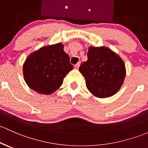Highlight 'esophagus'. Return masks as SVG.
Returning <instances> with one entry per match:
<instances>
[{
	"label": "esophagus",
	"mask_w": 148,
	"mask_h": 148,
	"mask_svg": "<svg viewBox=\"0 0 148 148\" xmlns=\"http://www.w3.org/2000/svg\"><path fill=\"white\" fill-rule=\"evenodd\" d=\"M79 66H80V63H77L75 65V68H76V69H77V68H79Z\"/></svg>",
	"instance_id": "34e87169"
}]
</instances>
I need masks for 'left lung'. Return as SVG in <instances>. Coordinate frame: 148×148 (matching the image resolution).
<instances>
[{
  "instance_id": "8db88e82",
  "label": "left lung",
  "mask_w": 148,
  "mask_h": 148,
  "mask_svg": "<svg viewBox=\"0 0 148 148\" xmlns=\"http://www.w3.org/2000/svg\"><path fill=\"white\" fill-rule=\"evenodd\" d=\"M88 90L97 97L116 94L126 76L124 62L117 53L105 46H90L88 60L80 66Z\"/></svg>"
}]
</instances>
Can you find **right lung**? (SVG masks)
<instances>
[{
    "label": "right lung",
    "mask_w": 148,
    "mask_h": 148,
    "mask_svg": "<svg viewBox=\"0 0 148 148\" xmlns=\"http://www.w3.org/2000/svg\"><path fill=\"white\" fill-rule=\"evenodd\" d=\"M60 42L42 46L26 58L23 73L30 89L51 95L61 86L64 77L73 68Z\"/></svg>",
    "instance_id": "1"
}]
</instances>
